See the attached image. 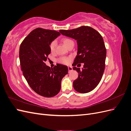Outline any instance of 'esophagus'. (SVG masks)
I'll list each match as a JSON object with an SVG mask.
<instances>
[{
	"instance_id": "esophagus-1",
	"label": "esophagus",
	"mask_w": 131,
	"mask_h": 131,
	"mask_svg": "<svg viewBox=\"0 0 131 131\" xmlns=\"http://www.w3.org/2000/svg\"><path fill=\"white\" fill-rule=\"evenodd\" d=\"M68 70H69V72H70V71H72V70H73V68H72V67H70V66L68 67Z\"/></svg>"
}]
</instances>
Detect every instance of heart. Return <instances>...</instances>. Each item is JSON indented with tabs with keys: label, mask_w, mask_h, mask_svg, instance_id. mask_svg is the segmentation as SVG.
<instances>
[{
	"label": "heart",
	"mask_w": 131,
	"mask_h": 131,
	"mask_svg": "<svg viewBox=\"0 0 131 131\" xmlns=\"http://www.w3.org/2000/svg\"><path fill=\"white\" fill-rule=\"evenodd\" d=\"M62 41L63 43V44H64L67 47H68L70 44H72V43H74V41L72 40V39L68 38H63ZM56 41H52L50 43L49 48L51 52H54L55 50V48H56ZM58 62L64 64H68L70 62V58L68 57H63L59 58L58 59Z\"/></svg>",
	"instance_id": "obj_1"
}]
</instances>
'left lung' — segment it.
<instances>
[{
	"instance_id": "8db88e82",
	"label": "left lung",
	"mask_w": 131,
	"mask_h": 131,
	"mask_svg": "<svg viewBox=\"0 0 131 131\" xmlns=\"http://www.w3.org/2000/svg\"><path fill=\"white\" fill-rule=\"evenodd\" d=\"M59 32L77 40L78 52L73 69L77 71L79 76L73 82L74 89L81 93L90 92L100 83L104 71L106 50L103 39L96 30L89 26L60 30ZM82 62L84 65L81 71L75 66Z\"/></svg>"
}]
</instances>
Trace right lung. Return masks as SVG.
I'll use <instances>...</instances> for the list:
<instances>
[{"label":"right lung","mask_w":131,"mask_h":131,"mask_svg":"<svg viewBox=\"0 0 131 131\" xmlns=\"http://www.w3.org/2000/svg\"><path fill=\"white\" fill-rule=\"evenodd\" d=\"M60 35L56 30L38 28L27 35L19 47L23 76L31 89L43 97L57 95L61 90L62 79L68 73L66 66L57 64L51 68L45 63L51 53L50 43Z\"/></svg>","instance_id":"right-lung-1"}]
</instances>
